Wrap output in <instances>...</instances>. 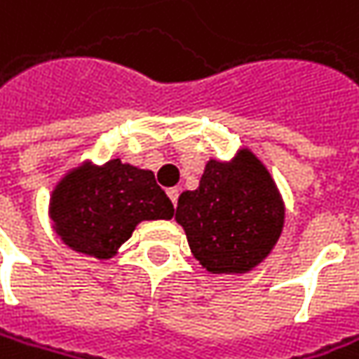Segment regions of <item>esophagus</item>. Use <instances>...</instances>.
I'll return each mask as SVG.
<instances>
[{
    "label": "esophagus",
    "instance_id": "obj_1",
    "mask_svg": "<svg viewBox=\"0 0 359 359\" xmlns=\"http://www.w3.org/2000/svg\"><path fill=\"white\" fill-rule=\"evenodd\" d=\"M167 194H168V198H170V203L177 206V203H179V194H180L179 189H168Z\"/></svg>",
    "mask_w": 359,
    "mask_h": 359
}]
</instances>
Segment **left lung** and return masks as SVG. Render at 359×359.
Returning <instances> with one entry per match:
<instances>
[{
  "label": "left lung",
  "mask_w": 359,
  "mask_h": 359,
  "mask_svg": "<svg viewBox=\"0 0 359 359\" xmlns=\"http://www.w3.org/2000/svg\"><path fill=\"white\" fill-rule=\"evenodd\" d=\"M175 218L210 274H244L278 242L284 203L264 165L242 149L230 163H206L198 189L179 196Z\"/></svg>",
  "instance_id": "8db88e82"
}]
</instances>
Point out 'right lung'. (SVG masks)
<instances>
[{"label": "right lung", "mask_w": 359, "mask_h": 359, "mask_svg": "<svg viewBox=\"0 0 359 359\" xmlns=\"http://www.w3.org/2000/svg\"><path fill=\"white\" fill-rule=\"evenodd\" d=\"M175 206L156 184L153 170L121 158L101 167L83 163L57 182L49 217L71 250L99 260L115 256L142 220L172 218Z\"/></svg>", "instance_id": "add662e5"}]
</instances>
